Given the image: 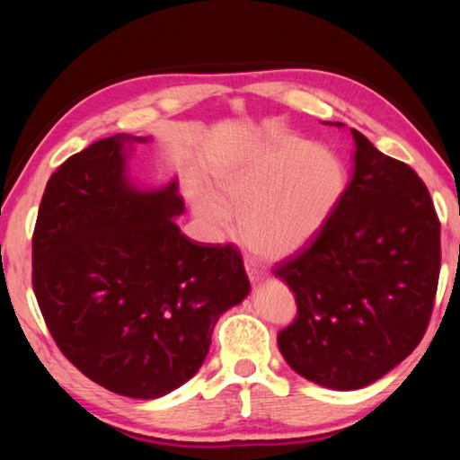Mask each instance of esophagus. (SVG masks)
<instances>
[{
    "mask_svg": "<svg viewBox=\"0 0 460 460\" xmlns=\"http://www.w3.org/2000/svg\"><path fill=\"white\" fill-rule=\"evenodd\" d=\"M245 270H247L249 279H252L253 284H261L263 279H266V271H263L260 266H255L253 261H245Z\"/></svg>",
    "mask_w": 460,
    "mask_h": 460,
    "instance_id": "obj_1",
    "label": "esophagus"
}]
</instances>
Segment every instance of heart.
Segmentation results:
<instances>
[{
    "label": "heart",
    "instance_id": "1",
    "mask_svg": "<svg viewBox=\"0 0 460 460\" xmlns=\"http://www.w3.org/2000/svg\"><path fill=\"white\" fill-rule=\"evenodd\" d=\"M349 172L326 146L288 134H266L211 168L220 199L192 190L194 211L217 231L241 211V237L266 260H286L321 235L347 190Z\"/></svg>",
    "mask_w": 460,
    "mask_h": 460
}]
</instances>
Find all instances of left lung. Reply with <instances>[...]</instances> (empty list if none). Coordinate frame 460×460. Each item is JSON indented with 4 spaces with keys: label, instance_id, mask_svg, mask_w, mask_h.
<instances>
[{
    "label": "left lung",
    "instance_id": "1",
    "mask_svg": "<svg viewBox=\"0 0 460 460\" xmlns=\"http://www.w3.org/2000/svg\"><path fill=\"white\" fill-rule=\"evenodd\" d=\"M353 139L337 211L274 271L298 305L278 334L279 353L298 376L337 392L373 384L414 351L440 271V223L426 184L357 129Z\"/></svg>",
    "mask_w": 460,
    "mask_h": 460
}]
</instances>
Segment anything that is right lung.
Instances as JSON below:
<instances>
[{
  "instance_id": "right-lung-1",
  "label": "right lung",
  "mask_w": 460,
  "mask_h": 460,
  "mask_svg": "<svg viewBox=\"0 0 460 460\" xmlns=\"http://www.w3.org/2000/svg\"><path fill=\"white\" fill-rule=\"evenodd\" d=\"M115 134L50 176L32 239V284L68 361L109 392L162 398L200 369L217 321L252 290L233 245L181 233L178 178L129 176L137 144Z\"/></svg>"
}]
</instances>
